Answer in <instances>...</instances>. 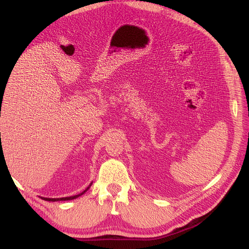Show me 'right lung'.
<instances>
[{
	"label": "right lung",
	"mask_w": 249,
	"mask_h": 249,
	"mask_svg": "<svg viewBox=\"0 0 249 249\" xmlns=\"http://www.w3.org/2000/svg\"><path fill=\"white\" fill-rule=\"evenodd\" d=\"M1 152H2V149H1ZM92 185V182L89 184V186L84 190V191H82L81 194H79V195H75V196H65V197H43V196H41L43 200H45V201H49V202H56V201H69V200H73V199H76V197H79L80 196H82V195H84L86 191L90 188V186Z\"/></svg>",
	"instance_id": "right-lung-1"
}]
</instances>
